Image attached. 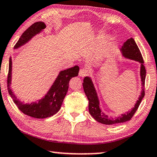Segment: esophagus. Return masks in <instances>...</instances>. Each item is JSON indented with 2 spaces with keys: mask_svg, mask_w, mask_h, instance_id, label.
I'll list each match as a JSON object with an SVG mask.
<instances>
[{
  "mask_svg": "<svg viewBox=\"0 0 157 157\" xmlns=\"http://www.w3.org/2000/svg\"><path fill=\"white\" fill-rule=\"evenodd\" d=\"M89 73H90V72H89L88 70L83 68V69H81L80 71H79V76L82 77V78H84V77H85L87 75H89Z\"/></svg>",
  "mask_w": 157,
  "mask_h": 157,
  "instance_id": "1",
  "label": "esophagus"
}]
</instances>
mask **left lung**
<instances>
[{"instance_id": "1", "label": "left lung", "mask_w": 157, "mask_h": 157, "mask_svg": "<svg viewBox=\"0 0 157 157\" xmlns=\"http://www.w3.org/2000/svg\"><path fill=\"white\" fill-rule=\"evenodd\" d=\"M123 55L125 58L130 59L137 60L141 63V68H140V77L142 81V91L141 92V95L140 96L138 100L135 104L134 108L131 111H128L125 114H122L121 116L117 117L116 118H109L106 114L103 113L99 107V101L98 99L97 94L94 87L92 79L89 77H85L84 78L82 83L83 88L85 93L89 100V112L94 118L99 123H101L105 125H113V124L124 123L126 121H130L132 116H134L135 112L138 109L140 103L144 97V83H145L146 78V70L145 67L143 65L144 60L142 56L140 53L138 46L135 43V41L132 38L128 39L121 48Z\"/></svg>"}]
</instances>
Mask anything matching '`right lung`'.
<instances>
[{
	"label": "right lung",
	"mask_w": 157,
	"mask_h": 157,
	"mask_svg": "<svg viewBox=\"0 0 157 157\" xmlns=\"http://www.w3.org/2000/svg\"><path fill=\"white\" fill-rule=\"evenodd\" d=\"M46 25L42 22H37L28 27L23 34L21 35L14 48H17L32 39V36L45 29ZM79 67L78 65L71 68L61 71L58 78L51 86L46 95L38 102L31 103L30 104H23L19 101L12 92L10 87L11 84V71L12 60H9L8 75L7 79V85L9 94L10 95L17 108L25 115L33 117L35 118H46L56 114L59 111L63 104V99L66 95L69 87V82L72 78L78 75Z\"/></svg>",
	"instance_id": "right-lung-1"
}]
</instances>
